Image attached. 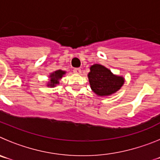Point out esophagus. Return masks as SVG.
I'll list each match as a JSON object with an SVG mask.
<instances>
[{"label": "esophagus", "instance_id": "1", "mask_svg": "<svg viewBox=\"0 0 160 160\" xmlns=\"http://www.w3.org/2000/svg\"><path fill=\"white\" fill-rule=\"evenodd\" d=\"M73 73H77V74H80L82 73V70L80 69H74L73 70Z\"/></svg>", "mask_w": 160, "mask_h": 160}]
</instances>
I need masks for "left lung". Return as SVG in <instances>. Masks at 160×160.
Listing matches in <instances>:
<instances>
[{
  "label": "left lung",
  "mask_w": 160,
  "mask_h": 160,
  "mask_svg": "<svg viewBox=\"0 0 160 160\" xmlns=\"http://www.w3.org/2000/svg\"><path fill=\"white\" fill-rule=\"evenodd\" d=\"M88 73L91 90L98 96H108L117 92L124 83V78L114 75L111 70L99 64L90 66Z\"/></svg>",
  "instance_id": "8db88e82"
}]
</instances>
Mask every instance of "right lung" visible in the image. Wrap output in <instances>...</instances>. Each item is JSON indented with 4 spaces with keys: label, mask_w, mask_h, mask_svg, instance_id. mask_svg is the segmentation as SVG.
<instances>
[{
    "label": "right lung",
    "mask_w": 160,
    "mask_h": 160,
    "mask_svg": "<svg viewBox=\"0 0 160 160\" xmlns=\"http://www.w3.org/2000/svg\"><path fill=\"white\" fill-rule=\"evenodd\" d=\"M66 72L63 71V70H58L57 71H54L53 73H52L50 75H49V78H50V80L48 83V87H54L56 85H58L59 83V80H60L62 76L64 75Z\"/></svg>",
    "instance_id": "add662e5"
}]
</instances>
